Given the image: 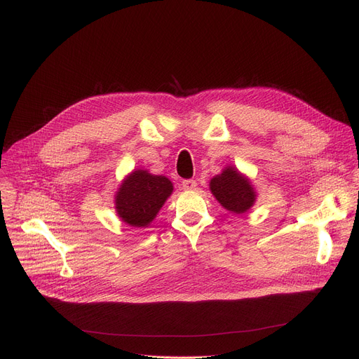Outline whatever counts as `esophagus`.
<instances>
[{
  "mask_svg": "<svg viewBox=\"0 0 359 359\" xmlns=\"http://www.w3.org/2000/svg\"><path fill=\"white\" fill-rule=\"evenodd\" d=\"M182 186H183L184 191H194V189H196L198 183H196V180L187 179V180H183V182H182Z\"/></svg>",
  "mask_w": 359,
  "mask_h": 359,
  "instance_id": "34e87169",
  "label": "esophagus"
}]
</instances>
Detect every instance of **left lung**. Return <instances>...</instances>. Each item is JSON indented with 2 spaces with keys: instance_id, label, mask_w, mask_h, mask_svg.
Wrapping results in <instances>:
<instances>
[{
  "instance_id": "1",
  "label": "left lung",
  "mask_w": 359,
  "mask_h": 359,
  "mask_svg": "<svg viewBox=\"0 0 359 359\" xmlns=\"http://www.w3.org/2000/svg\"><path fill=\"white\" fill-rule=\"evenodd\" d=\"M210 189L221 206L231 214L248 212L256 201L252 182L234 165H227L221 175L212 177Z\"/></svg>"
}]
</instances>
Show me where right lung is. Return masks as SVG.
<instances>
[{
    "instance_id": "obj_1",
    "label": "right lung",
    "mask_w": 359,
    "mask_h": 359,
    "mask_svg": "<svg viewBox=\"0 0 359 359\" xmlns=\"http://www.w3.org/2000/svg\"><path fill=\"white\" fill-rule=\"evenodd\" d=\"M172 192L173 183L165 176L151 175L140 168L122 182L115 195V208L130 227H148Z\"/></svg>"
}]
</instances>
